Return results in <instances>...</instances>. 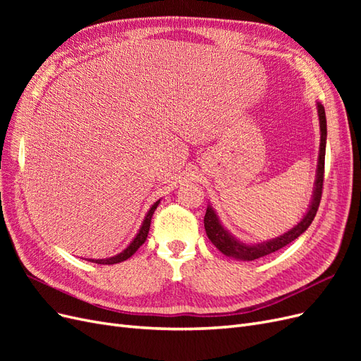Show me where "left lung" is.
<instances>
[{
	"mask_svg": "<svg viewBox=\"0 0 361 361\" xmlns=\"http://www.w3.org/2000/svg\"><path fill=\"white\" fill-rule=\"evenodd\" d=\"M316 108H318V116H319L321 143H319V157H318V169H316L314 187H313V194H312V200H310L307 212H305V215L301 218V221L297 226H293L286 233H283L277 238H272L269 241L257 243V244H245L243 241H239L238 238H235L231 232L227 231V228L221 224L220 218H218V215L215 214L214 207L211 204H207L204 220H203L204 231L207 238L211 239V243L220 250L224 256L233 257L236 260H255L259 257H264L295 241V239L307 231L309 226L312 224L321 203L322 185H324L325 145H326V118H325L324 105L321 102H316Z\"/></svg>",
	"mask_w": 361,
	"mask_h": 361,
	"instance_id": "obj_1",
	"label": "left lung"
}]
</instances>
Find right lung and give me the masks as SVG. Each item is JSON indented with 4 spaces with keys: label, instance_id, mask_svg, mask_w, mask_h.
Masks as SVG:
<instances>
[{
    "label": "right lung",
    "instance_id": "obj_1",
    "mask_svg": "<svg viewBox=\"0 0 361 361\" xmlns=\"http://www.w3.org/2000/svg\"><path fill=\"white\" fill-rule=\"evenodd\" d=\"M159 202H161V199L157 200L154 204H152V207L147 211V214L145 216L143 223H141V226L138 228V233L135 235V238L133 239V241H130V244L123 251H120L118 255H116L113 257H106V259H85V260L94 262V264H101V265H114V264H118V262H123V260L129 259L141 245L145 244L146 238H147V233H149V228H150L152 215H154V212H155V209L158 207Z\"/></svg>",
    "mask_w": 361,
    "mask_h": 361
}]
</instances>
